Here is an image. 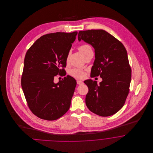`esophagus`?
<instances>
[{
	"instance_id": "1",
	"label": "esophagus",
	"mask_w": 153,
	"mask_h": 153,
	"mask_svg": "<svg viewBox=\"0 0 153 153\" xmlns=\"http://www.w3.org/2000/svg\"><path fill=\"white\" fill-rule=\"evenodd\" d=\"M77 84L78 85H82L84 84V82L82 81H81V80H77Z\"/></svg>"
}]
</instances>
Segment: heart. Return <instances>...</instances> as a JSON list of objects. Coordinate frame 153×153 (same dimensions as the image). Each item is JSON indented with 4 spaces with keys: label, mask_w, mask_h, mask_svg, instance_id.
Listing matches in <instances>:
<instances>
[{
    "label": "heart",
    "mask_w": 153,
    "mask_h": 153,
    "mask_svg": "<svg viewBox=\"0 0 153 153\" xmlns=\"http://www.w3.org/2000/svg\"><path fill=\"white\" fill-rule=\"evenodd\" d=\"M79 49L82 53V54L84 56V57L89 52L92 51L91 46L88 44H84L81 45ZM68 58H69V54L67 57V61L68 60ZM69 73L70 74V75L73 76V77L79 79H84L86 76V73L84 71L77 68H73L72 69L70 70Z\"/></svg>",
    "instance_id": "b5f03b06"
}]
</instances>
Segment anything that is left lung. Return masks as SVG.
I'll list each match as a JSON object with an SVG mask.
<instances>
[{
	"instance_id": "1",
	"label": "left lung",
	"mask_w": 153,
	"mask_h": 153,
	"mask_svg": "<svg viewBox=\"0 0 153 153\" xmlns=\"http://www.w3.org/2000/svg\"><path fill=\"white\" fill-rule=\"evenodd\" d=\"M78 40H83L94 48L95 59L91 77L100 76L102 80L99 85L91 79L84 81L89 89L86 105L97 115H112L123 107L130 91L131 69L126 49L103 30L80 31Z\"/></svg>"
}]
</instances>
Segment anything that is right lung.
<instances>
[{
  "label": "right lung",
  "mask_w": 153,
  "mask_h": 153,
  "mask_svg": "<svg viewBox=\"0 0 153 153\" xmlns=\"http://www.w3.org/2000/svg\"><path fill=\"white\" fill-rule=\"evenodd\" d=\"M77 31L57 32L38 38L26 52L21 79L22 89L31 112L46 120L63 116L70 108L77 82L68 75L54 83L64 68Z\"/></svg>",
  "instance_id": "1"
}]
</instances>
